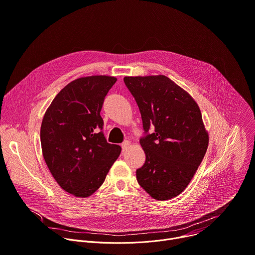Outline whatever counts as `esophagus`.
<instances>
[{"mask_svg":"<svg viewBox=\"0 0 255 255\" xmlns=\"http://www.w3.org/2000/svg\"><path fill=\"white\" fill-rule=\"evenodd\" d=\"M131 144V142L129 140H125L123 143H122V147H123V150H127L128 148V146Z\"/></svg>","mask_w":255,"mask_h":255,"instance_id":"obj_1","label":"esophagus"}]
</instances>
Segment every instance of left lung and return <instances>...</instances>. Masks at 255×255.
<instances>
[{
  "mask_svg": "<svg viewBox=\"0 0 255 255\" xmlns=\"http://www.w3.org/2000/svg\"><path fill=\"white\" fill-rule=\"evenodd\" d=\"M138 106L145 132L140 138L145 163L136 170L139 186L154 199L180 195L204 158L209 134L195 99L165 75L126 76Z\"/></svg>",
  "mask_w": 255,
  "mask_h": 255,
  "instance_id": "1",
  "label": "left lung"
}]
</instances>
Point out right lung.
Returning <instances> with one entry per match:
<instances>
[{
    "label": "right lung",
    "instance_id": "obj_1",
    "mask_svg": "<svg viewBox=\"0 0 255 255\" xmlns=\"http://www.w3.org/2000/svg\"><path fill=\"white\" fill-rule=\"evenodd\" d=\"M110 75H92L69 82L48 107L40 139L45 163L67 193L86 198L101 185L122 147L109 143L101 131L100 111L116 83Z\"/></svg>",
    "mask_w": 255,
    "mask_h": 255
}]
</instances>
